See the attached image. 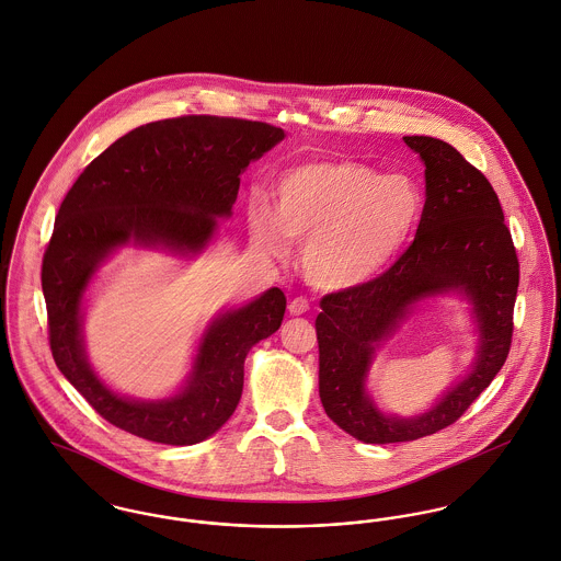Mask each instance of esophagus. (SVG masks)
I'll return each instance as SVG.
<instances>
[{
    "instance_id": "obj_1",
    "label": "esophagus",
    "mask_w": 561,
    "mask_h": 561,
    "mask_svg": "<svg viewBox=\"0 0 561 561\" xmlns=\"http://www.w3.org/2000/svg\"><path fill=\"white\" fill-rule=\"evenodd\" d=\"M308 310H310V302H308V298H305V296L294 298V300L289 302V312H291V314H305Z\"/></svg>"
}]
</instances>
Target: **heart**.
<instances>
[{"instance_id":"heart-1","label":"heart","mask_w":561,"mask_h":561,"mask_svg":"<svg viewBox=\"0 0 561 561\" xmlns=\"http://www.w3.org/2000/svg\"><path fill=\"white\" fill-rule=\"evenodd\" d=\"M424 211L420 186L403 173L347 158L317 160L285 173L274 218L251 207L256 247L280 255L285 239L306 244V278L330 291L359 287L405 251Z\"/></svg>"}]
</instances>
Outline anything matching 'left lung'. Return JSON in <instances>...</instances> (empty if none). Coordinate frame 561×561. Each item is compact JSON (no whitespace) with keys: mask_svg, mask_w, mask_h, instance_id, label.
Listing matches in <instances>:
<instances>
[{"mask_svg":"<svg viewBox=\"0 0 561 561\" xmlns=\"http://www.w3.org/2000/svg\"><path fill=\"white\" fill-rule=\"evenodd\" d=\"M422 156L426 202L408 251L373 280L328 294L317 314L319 397L325 413L364 444H397L455 424L489 388L512 345L518 259L491 182L450 144L403 137ZM460 288L481 328L474 370L431 412L399 421L379 414L363 392L374 345L424 295Z\"/></svg>","mask_w":561,"mask_h":561,"instance_id":"8db88e82","label":"left lung"}]
</instances>
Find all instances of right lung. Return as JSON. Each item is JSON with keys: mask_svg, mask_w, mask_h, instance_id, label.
I'll list each match as a JSON object with an SVG mask.
<instances>
[{"mask_svg": "<svg viewBox=\"0 0 561 561\" xmlns=\"http://www.w3.org/2000/svg\"><path fill=\"white\" fill-rule=\"evenodd\" d=\"M283 137L278 126L242 117L160 119L108 146L64 197L41 270L49 347L64 377L108 424L156 444L191 446L216 433L238 408L244 357L283 323L287 298L278 287L218 317L188 386L158 403L126 401L102 386L83 354L79 308L96 265L128 240L199 251L216 216L231 214L240 173Z\"/></svg>", "mask_w": 561, "mask_h": 561, "instance_id": "right-lung-1", "label": "right lung"}]
</instances>
